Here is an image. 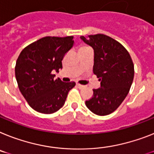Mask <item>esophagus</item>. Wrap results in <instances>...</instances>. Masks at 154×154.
Listing matches in <instances>:
<instances>
[{
	"label": "esophagus",
	"instance_id": "obj_1",
	"mask_svg": "<svg viewBox=\"0 0 154 154\" xmlns=\"http://www.w3.org/2000/svg\"><path fill=\"white\" fill-rule=\"evenodd\" d=\"M77 88H80V89H82V88H85V86H84V85H80V84H78V83L77 84Z\"/></svg>",
	"mask_w": 154,
	"mask_h": 154
}]
</instances>
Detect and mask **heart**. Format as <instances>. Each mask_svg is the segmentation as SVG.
Returning a JSON list of instances; mask_svg holds the SVG:
<instances>
[{
    "instance_id": "obj_1",
    "label": "heart",
    "mask_w": 154,
    "mask_h": 154,
    "mask_svg": "<svg viewBox=\"0 0 154 154\" xmlns=\"http://www.w3.org/2000/svg\"><path fill=\"white\" fill-rule=\"evenodd\" d=\"M85 48H88V47H81L80 48V50H82V49H85Z\"/></svg>"
}]
</instances>
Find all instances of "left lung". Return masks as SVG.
<instances>
[{"mask_svg":"<svg viewBox=\"0 0 154 154\" xmlns=\"http://www.w3.org/2000/svg\"><path fill=\"white\" fill-rule=\"evenodd\" d=\"M94 50L93 73L99 78L100 88L85 102L93 113L99 116L116 110L128 94L134 78V64L128 51L118 41L104 34L81 36Z\"/></svg>","mask_w":154,"mask_h":154,"instance_id":"1","label":"left lung"}]
</instances>
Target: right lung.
Instances as JSON below:
<instances>
[{
  "mask_svg": "<svg viewBox=\"0 0 154 154\" xmlns=\"http://www.w3.org/2000/svg\"><path fill=\"white\" fill-rule=\"evenodd\" d=\"M73 36L45 37L28 45L19 55L15 77L22 95L33 109L53 113L65 103L75 82H63L52 72L63 68V59L73 46Z\"/></svg>",
  "mask_w": 154,
  "mask_h": 154,
  "instance_id": "obj_1",
  "label": "right lung"
}]
</instances>
